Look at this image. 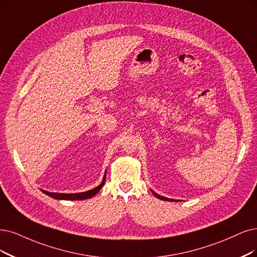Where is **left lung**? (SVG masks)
Instances as JSON below:
<instances>
[{"label":"left lung","instance_id":"obj_1","mask_svg":"<svg viewBox=\"0 0 257 257\" xmlns=\"http://www.w3.org/2000/svg\"><path fill=\"white\" fill-rule=\"evenodd\" d=\"M153 193H154V195L157 197V198H159V199H161V200H165V201H175V200H173V199H168V198H165V197H162V196H160V195H158L157 193H155L154 191H153Z\"/></svg>","mask_w":257,"mask_h":257}]
</instances>
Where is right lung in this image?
<instances>
[{"label":"right lung","instance_id":"1","mask_svg":"<svg viewBox=\"0 0 257 257\" xmlns=\"http://www.w3.org/2000/svg\"><path fill=\"white\" fill-rule=\"evenodd\" d=\"M104 181H106V175H104V177L102 179V182L97 187L91 189V191L78 193V194H57V193H50L46 191H42V192L44 194H46L47 196H50L55 199H59V200H84V199H89V198L93 197L94 195H96L100 191V188L103 186Z\"/></svg>","mask_w":257,"mask_h":257}]
</instances>
